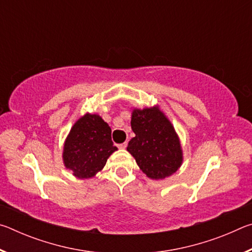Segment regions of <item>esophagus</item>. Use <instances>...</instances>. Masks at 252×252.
Listing matches in <instances>:
<instances>
[{"label":"esophagus","mask_w":252,"mask_h":252,"mask_svg":"<svg viewBox=\"0 0 252 252\" xmlns=\"http://www.w3.org/2000/svg\"><path fill=\"white\" fill-rule=\"evenodd\" d=\"M126 146H127V143H126V142H125V143L119 144L118 148H119V149H126Z\"/></svg>","instance_id":"34e87169"}]
</instances>
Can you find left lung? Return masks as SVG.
<instances>
[{
    "instance_id": "8db88e82",
    "label": "left lung",
    "mask_w": 252,
    "mask_h": 252,
    "mask_svg": "<svg viewBox=\"0 0 252 252\" xmlns=\"http://www.w3.org/2000/svg\"><path fill=\"white\" fill-rule=\"evenodd\" d=\"M131 127L135 136L127 143L126 151L148 178L163 180L180 169L183 162L180 138L159 104L132 109Z\"/></svg>"
}]
</instances>
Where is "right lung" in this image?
Here are the masks:
<instances>
[{
	"mask_svg": "<svg viewBox=\"0 0 252 252\" xmlns=\"http://www.w3.org/2000/svg\"><path fill=\"white\" fill-rule=\"evenodd\" d=\"M118 150L111 127L99 114L84 113L72 126L63 143L62 160L78 179H90L103 170L109 157Z\"/></svg>",
	"mask_w": 252,
	"mask_h": 252,
	"instance_id": "right-lung-1",
	"label": "right lung"
}]
</instances>
